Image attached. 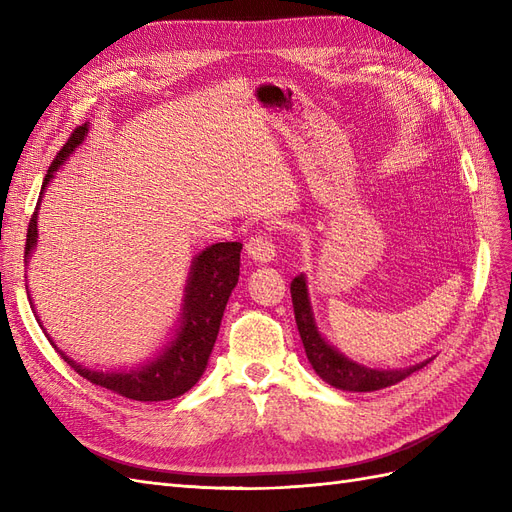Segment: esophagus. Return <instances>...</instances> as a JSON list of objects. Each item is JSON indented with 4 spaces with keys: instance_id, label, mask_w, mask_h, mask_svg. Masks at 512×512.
Returning a JSON list of instances; mask_svg holds the SVG:
<instances>
[{
    "instance_id": "34e87169",
    "label": "esophagus",
    "mask_w": 512,
    "mask_h": 512,
    "mask_svg": "<svg viewBox=\"0 0 512 512\" xmlns=\"http://www.w3.org/2000/svg\"><path fill=\"white\" fill-rule=\"evenodd\" d=\"M245 254H247V258L258 262V265H267V262H271L275 258V245L269 237L256 235L245 243Z\"/></svg>"
}]
</instances>
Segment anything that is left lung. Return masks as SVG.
<instances>
[{
	"label": "left lung",
	"mask_w": 512,
	"mask_h": 512,
	"mask_svg": "<svg viewBox=\"0 0 512 512\" xmlns=\"http://www.w3.org/2000/svg\"><path fill=\"white\" fill-rule=\"evenodd\" d=\"M292 294V305H294V320H297L301 342L305 348V354L309 363H312L316 374L329 382L331 386L339 391H352V393H369V391H380L386 386L397 384L404 378H408L414 371L423 369L429 361L416 363L406 369H374L356 363L348 359L346 354L339 352L335 346H331L324 335L318 331V324L314 318L312 301H309L307 292V280L305 275H297L290 284Z\"/></svg>",
	"instance_id": "left-lung-1"
}]
</instances>
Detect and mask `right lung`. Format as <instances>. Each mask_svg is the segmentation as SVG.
<instances>
[{"instance_id": "1", "label": "right lung", "mask_w": 512, "mask_h": 512, "mask_svg": "<svg viewBox=\"0 0 512 512\" xmlns=\"http://www.w3.org/2000/svg\"><path fill=\"white\" fill-rule=\"evenodd\" d=\"M89 132V126H79L68 143L57 153V158L49 166V173L44 177L40 200L44 190L49 188L51 179L55 177L57 170L66 164V160L72 156ZM40 207V203H38ZM38 207L29 220L27 228V243H25V265L29 256L34 254L38 245ZM241 243L226 241L215 243L205 247L200 252L190 267L188 284H185L183 294V309L179 327L173 335V339L153 356V359L145 361L143 365L132 369H91L59 350L53 339L44 329V335L49 337L51 346L61 354L76 374L89 380L91 384L104 386V389L113 391L121 397H128L134 401H166L175 399L183 393H188L192 386L203 376L207 367V361L211 356V350L218 339L220 322L224 316V309L228 303V297L232 288L239 282V258H241ZM36 314V312H34ZM42 327V322H38Z\"/></svg>"}]
</instances>
